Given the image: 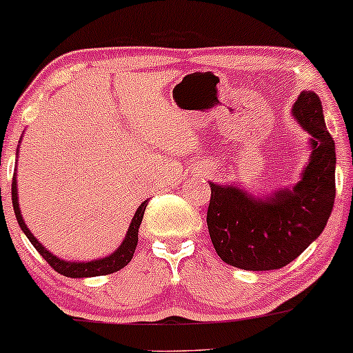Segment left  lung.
I'll return each instance as SVG.
<instances>
[{"instance_id":"8db88e82","label":"left lung","mask_w":353,"mask_h":353,"mask_svg":"<svg viewBox=\"0 0 353 353\" xmlns=\"http://www.w3.org/2000/svg\"><path fill=\"white\" fill-rule=\"evenodd\" d=\"M293 115L312 135L313 147L295 188L253 199L233 185L209 183V236L219 258L236 268H283L319 238L334 209L335 142L325 125L319 95L301 92Z\"/></svg>"}]
</instances>
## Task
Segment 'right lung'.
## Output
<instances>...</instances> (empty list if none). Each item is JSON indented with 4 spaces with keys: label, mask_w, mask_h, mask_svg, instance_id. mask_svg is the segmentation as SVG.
I'll return each mask as SVG.
<instances>
[{
    "label": "right lung",
    "mask_w": 353,
    "mask_h": 353,
    "mask_svg": "<svg viewBox=\"0 0 353 353\" xmlns=\"http://www.w3.org/2000/svg\"><path fill=\"white\" fill-rule=\"evenodd\" d=\"M11 203H13V209H14V216H17L19 228L23 230V233L26 234V238L32 241V245L34 246V250L43 256V259L52 266L57 273L63 274V276L68 278H87V276H102V274H110L114 271L122 270L123 266H127L130 263V259L134 256L135 246H137L139 241V226H141L142 218H144V211L147 208V201L139 206L137 211H135V216L130 223L129 231H127L125 239L120 245L119 250H115L110 256L103 258V259H95V261H88V263H72V261H63V259L53 256L50 251H46L40 243L37 241V238L30 233V230L26 228L25 221H23L21 214H19V208H18V197H17V179L13 177V184H11Z\"/></svg>",
    "instance_id": "1"
}]
</instances>
